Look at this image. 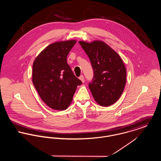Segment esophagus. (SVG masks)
I'll return each instance as SVG.
<instances>
[{"mask_svg": "<svg viewBox=\"0 0 161 161\" xmlns=\"http://www.w3.org/2000/svg\"><path fill=\"white\" fill-rule=\"evenodd\" d=\"M79 79L81 80V82L82 83L84 82V75H81L80 77H79Z\"/></svg>", "mask_w": 161, "mask_h": 161, "instance_id": "esophagus-1", "label": "esophagus"}]
</instances>
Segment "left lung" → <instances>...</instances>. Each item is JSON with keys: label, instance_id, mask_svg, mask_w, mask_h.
Instances as JSON below:
<instances>
[{"label": "left lung", "instance_id": "left-lung-1", "mask_svg": "<svg viewBox=\"0 0 161 161\" xmlns=\"http://www.w3.org/2000/svg\"><path fill=\"white\" fill-rule=\"evenodd\" d=\"M79 43L89 56L94 72L89 87L95 102L108 107L118 101L125 89L126 69L119 55L101 40Z\"/></svg>", "mask_w": 161, "mask_h": 161}]
</instances>
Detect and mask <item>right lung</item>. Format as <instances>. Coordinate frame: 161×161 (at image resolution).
Returning a JSON list of instances; mask_svg holds the SVG:
<instances>
[{
  "instance_id": "right-lung-1",
  "label": "right lung",
  "mask_w": 161,
  "mask_h": 161,
  "mask_svg": "<svg viewBox=\"0 0 161 161\" xmlns=\"http://www.w3.org/2000/svg\"><path fill=\"white\" fill-rule=\"evenodd\" d=\"M76 42L70 40L51 43L33 61V84L42 100L54 110L67 109L77 86L82 84L67 63V56Z\"/></svg>"
}]
</instances>
